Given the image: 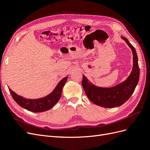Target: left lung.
Returning a JSON list of instances; mask_svg holds the SVG:
<instances>
[{
    "instance_id": "1",
    "label": "left lung",
    "mask_w": 150,
    "mask_h": 150,
    "mask_svg": "<svg viewBox=\"0 0 150 150\" xmlns=\"http://www.w3.org/2000/svg\"><path fill=\"white\" fill-rule=\"evenodd\" d=\"M121 38L131 48L133 56V69L126 80L114 87L104 88L91 84L83 75L82 85L86 96L91 101L99 106L114 108L122 105L131 96L138 83L139 67L137 52L128 39L124 37Z\"/></svg>"
}]
</instances>
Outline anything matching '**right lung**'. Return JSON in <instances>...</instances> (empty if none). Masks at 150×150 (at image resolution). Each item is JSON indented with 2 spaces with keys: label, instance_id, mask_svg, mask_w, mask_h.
I'll return each mask as SVG.
<instances>
[{
  "label": "right lung",
  "instance_id": "obj_1",
  "mask_svg": "<svg viewBox=\"0 0 150 150\" xmlns=\"http://www.w3.org/2000/svg\"><path fill=\"white\" fill-rule=\"evenodd\" d=\"M67 76L63 78L57 84L51 93H50L46 97L39 99H26L19 95H17L10 88H8V89L14 101L22 108L34 112H43L51 109L59 100L61 96L62 88L67 81Z\"/></svg>",
  "mask_w": 150,
  "mask_h": 150
}]
</instances>
